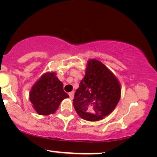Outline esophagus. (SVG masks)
<instances>
[{
    "label": "esophagus",
    "instance_id": "obj_1",
    "mask_svg": "<svg viewBox=\"0 0 157 157\" xmlns=\"http://www.w3.org/2000/svg\"><path fill=\"white\" fill-rule=\"evenodd\" d=\"M68 95H69L71 99H73V98H74V91L70 92V93L68 94Z\"/></svg>",
    "mask_w": 157,
    "mask_h": 157
}]
</instances>
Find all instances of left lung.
Returning a JSON list of instances; mask_svg holds the SVG:
<instances>
[{
  "label": "left lung",
  "instance_id": "1",
  "mask_svg": "<svg viewBox=\"0 0 157 157\" xmlns=\"http://www.w3.org/2000/svg\"><path fill=\"white\" fill-rule=\"evenodd\" d=\"M121 91V85L115 75L101 61L90 59L84 78L74 94L73 104L82 119L100 121L117 106Z\"/></svg>",
  "mask_w": 157,
  "mask_h": 157
}]
</instances>
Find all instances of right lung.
<instances>
[{
    "label": "right lung",
    "mask_w": 157,
    "mask_h": 157,
    "mask_svg": "<svg viewBox=\"0 0 157 157\" xmlns=\"http://www.w3.org/2000/svg\"><path fill=\"white\" fill-rule=\"evenodd\" d=\"M69 96L63 91V85L55 72H46L34 83L29 94L33 108L39 115L53 114L64 98Z\"/></svg>",
    "instance_id": "obj_1"
}]
</instances>
